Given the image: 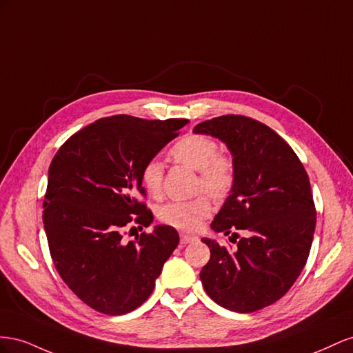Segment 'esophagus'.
Instances as JSON below:
<instances>
[{"instance_id": "obj_1", "label": "esophagus", "mask_w": 353, "mask_h": 353, "mask_svg": "<svg viewBox=\"0 0 353 353\" xmlns=\"http://www.w3.org/2000/svg\"><path fill=\"white\" fill-rule=\"evenodd\" d=\"M194 241H196V236L188 235V234H180V244H182V245H186L189 243H194Z\"/></svg>"}]
</instances>
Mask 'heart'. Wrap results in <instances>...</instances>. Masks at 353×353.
<instances>
[{
    "label": "heart",
    "instance_id": "heart-1",
    "mask_svg": "<svg viewBox=\"0 0 353 353\" xmlns=\"http://www.w3.org/2000/svg\"><path fill=\"white\" fill-rule=\"evenodd\" d=\"M170 157L177 164L198 171L196 190H205L214 198H225L235 185V163L232 157L219 150L214 139L204 134H186L170 148ZM163 164L157 159H149L140 170V182L146 192L154 196H163ZM213 204L205 194L189 201H173L158 210V219L164 225L180 230H195L203 220L211 214Z\"/></svg>",
    "mask_w": 353,
    "mask_h": 353
}]
</instances>
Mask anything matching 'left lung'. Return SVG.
I'll list each match as a JSON object with an SVG mask.
<instances>
[{
  "instance_id": "left-lung-1",
  "label": "left lung",
  "mask_w": 353,
  "mask_h": 353,
  "mask_svg": "<svg viewBox=\"0 0 353 353\" xmlns=\"http://www.w3.org/2000/svg\"><path fill=\"white\" fill-rule=\"evenodd\" d=\"M194 132L223 140L236 171L232 194L211 223L214 232H232L236 247L204 238L210 260L201 283L217 305L239 314L274 305L303 270L314 239L316 210L306 170L283 137L250 117L211 118Z\"/></svg>"
}]
</instances>
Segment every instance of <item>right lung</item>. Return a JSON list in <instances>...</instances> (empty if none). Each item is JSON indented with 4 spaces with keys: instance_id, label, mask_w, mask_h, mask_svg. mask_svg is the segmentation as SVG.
<instances>
[{
    "instance_id": "1",
    "label": "right lung",
    "mask_w": 353,
    "mask_h": 353,
    "mask_svg": "<svg viewBox=\"0 0 353 353\" xmlns=\"http://www.w3.org/2000/svg\"><path fill=\"white\" fill-rule=\"evenodd\" d=\"M186 123L100 118L70 136L50 164L43 204L50 256L69 290L100 314L124 315L143 305L179 244L167 225L125 235L154 219L140 170Z\"/></svg>"
}]
</instances>
